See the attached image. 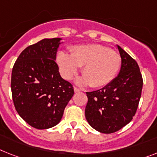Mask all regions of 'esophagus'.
<instances>
[{
    "label": "esophagus",
    "instance_id": "1",
    "mask_svg": "<svg viewBox=\"0 0 157 157\" xmlns=\"http://www.w3.org/2000/svg\"><path fill=\"white\" fill-rule=\"evenodd\" d=\"M74 90H75V93L79 92V91H81V90H80L79 88L76 87V86H75V87H74Z\"/></svg>",
    "mask_w": 157,
    "mask_h": 157
}]
</instances>
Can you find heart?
Instances as JSON below:
<instances>
[{
    "label": "heart",
    "instance_id": "heart-1",
    "mask_svg": "<svg viewBox=\"0 0 157 157\" xmlns=\"http://www.w3.org/2000/svg\"><path fill=\"white\" fill-rule=\"evenodd\" d=\"M57 63L65 79L70 80L82 67L83 77L78 79L80 85L99 88L109 84L117 75L121 66V57L117 52L99 44L81 45L71 49V55L61 51Z\"/></svg>",
    "mask_w": 157,
    "mask_h": 157
}]
</instances>
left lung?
Here are the masks:
<instances>
[{
    "mask_svg": "<svg viewBox=\"0 0 157 157\" xmlns=\"http://www.w3.org/2000/svg\"><path fill=\"white\" fill-rule=\"evenodd\" d=\"M117 47L121 57L117 77L102 89L86 92V120L94 129L105 134L116 132L132 121L143 87V78L136 60L120 46Z\"/></svg>",
    "mask_w": 157,
    "mask_h": 157,
    "instance_id": "left-lung-1",
    "label": "left lung"
}]
</instances>
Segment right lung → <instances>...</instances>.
Wrapping results in <instances>:
<instances>
[{"instance_id": "1", "label": "right lung", "mask_w": 157, "mask_h": 157, "mask_svg": "<svg viewBox=\"0 0 157 157\" xmlns=\"http://www.w3.org/2000/svg\"><path fill=\"white\" fill-rule=\"evenodd\" d=\"M62 38H45L21 53L12 71L11 90L19 116L37 129L60 122L74 95L72 84L61 77L56 54Z\"/></svg>"}]
</instances>
